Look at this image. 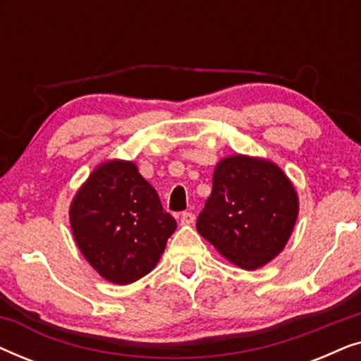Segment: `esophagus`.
<instances>
[{
  "label": "esophagus",
  "instance_id": "esophagus-1",
  "mask_svg": "<svg viewBox=\"0 0 361 361\" xmlns=\"http://www.w3.org/2000/svg\"><path fill=\"white\" fill-rule=\"evenodd\" d=\"M195 220V215L192 214V212H184V214L180 215V225H190L194 224Z\"/></svg>",
  "mask_w": 361,
  "mask_h": 361
}]
</instances>
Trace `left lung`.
<instances>
[{
    "instance_id": "obj_1",
    "label": "left lung",
    "mask_w": 361,
    "mask_h": 361,
    "mask_svg": "<svg viewBox=\"0 0 361 361\" xmlns=\"http://www.w3.org/2000/svg\"><path fill=\"white\" fill-rule=\"evenodd\" d=\"M212 184L197 231L238 268L268 264L284 250L298 220L293 182L274 162L235 154L215 166Z\"/></svg>"
}]
</instances>
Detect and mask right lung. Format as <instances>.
<instances>
[{"instance_id": "add662e5", "label": "right lung", "mask_w": 361, "mask_h": 361, "mask_svg": "<svg viewBox=\"0 0 361 361\" xmlns=\"http://www.w3.org/2000/svg\"><path fill=\"white\" fill-rule=\"evenodd\" d=\"M71 226L78 250L103 279L131 284L151 273L176 231L174 216L131 161H106L73 197Z\"/></svg>"}]
</instances>
